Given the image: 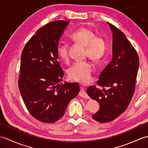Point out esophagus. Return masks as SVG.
Here are the masks:
<instances>
[{
    "label": "esophagus",
    "instance_id": "34e87169",
    "mask_svg": "<svg viewBox=\"0 0 148 148\" xmlns=\"http://www.w3.org/2000/svg\"><path fill=\"white\" fill-rule=\"evenodd\" d=\"M80 88H81V90H80V92L79 93V96L82 97V98H84V99H88L89 97H88V95H87V93H86L85 91H84V87L81 86Z\"/></svg>",
    "mask_w": 148,
    "mask_h": 148
}]
</instances>
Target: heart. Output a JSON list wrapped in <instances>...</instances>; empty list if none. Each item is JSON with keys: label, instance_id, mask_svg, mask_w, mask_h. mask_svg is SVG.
Returning <instances> with one entry per match:
<instances>
[{"label": "heart", "instance_id": "obj_1", "mask_svg": "<svg viewBox=\"0 0 148 148\" xmlns=\"http://www.w3.org/2000/svg\"><path fill=\"white\" fill-rule=\"evenodd\" d=\"M70 38L74 42L85 48V55L92 61L99 62L104 57L108 44L100 37L96 36L92 30L86 27H81L72 33ZM56 51L62 60H69V46L65 43H60L57 46ZM93 67L89 62H76L68 70L69 77L72 81L83 84L89 83L92 79Z\"/></svg>", "mask_w": 148, "mask_h": 148}]
</instances>
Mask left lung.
<instances>
[{"label":"left lung","instance_id":"obj_1","mask_svg":"<svg viewBox=\"0 0 148 148\" xmlns=\"http://www.w3.org/2000/svg\"><path fill=\"white\" fill-rule=\"evenodd\" d=\"M112 31V60L102 71L98 86H90L86 93L100 104L92 116L100 123L114 120L128 108L136 89L139 58L123 32L109 23Z\"/></svg>","mask_w":148,"mask_h":148}]
</instances>
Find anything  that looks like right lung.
<instances>
[{"label":"right lung","instance_id":"add662e5","mask_svg":"<svg viewBox=\"0 0 148 148\" xmlns=\"http://www.w3.org/2000/svg\"><path fill=\"white\" fill-rule=\"evenodd\" d=\"M68 21L49 22L40 28L22 51L18 87L28 111L41 122L51 123L64 115L79 92L77 83L63 81L56 48Z\"/></svg>","mask_w":148,"mask_h":148}]
</instances>
